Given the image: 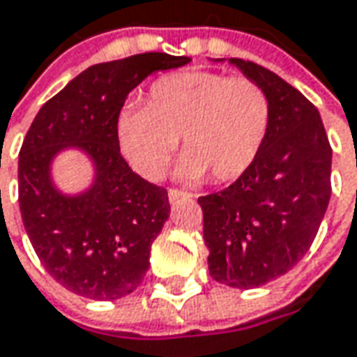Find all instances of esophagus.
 Here are the masks:
<instances>
[{"label":"esophagus","instance_id":"34e87169","mask_svg":"<svg viewBox=\"0 0 357 357\" xmlns=\"http://www.w3.org/2000/svg\"><path fill=\"white\" fill-rule=\"evenodd\" d=\"M167 197H169V202H179V199H191L193 195H191L190 191H181L176 190V188H172V190L167 191Z\"/></svg>","mask_w":357,"mask_h":357}]
</instances>
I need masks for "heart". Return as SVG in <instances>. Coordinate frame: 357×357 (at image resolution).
<instances>
[{"mask_svg": "<svg viewBox=\"0 0 357 357\" xmlns=\"http://www.w3.org/2000/svg\"><path fill=\"white\" fill-rule=\"evenodd\" d=\"M273 105L247 77L183 70L158 79L144 106L128 105L116 118L120 152L140 176L162 178L181 136L179 174L190 181L225 183L255 164L268 136Z\"/></svg>", "mask_w": 357, "mask_h": 357, "instance_id": "b5f03b06", "label": "heart"}]
</instances>
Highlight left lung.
<instances>
[{"label":"left lung","instance_id":"left-lung-1","mask_svg":"<svg viewBox=\"0 0 357 357\" xmlns=\"http://www.w3.org/2000/svg\"><path fill=\"white\" fill-rule=\"evenodd\" d=\"M229 61L266 91L271 128L255 164L197 202L209 275L255 289L289 273L310 249L332 193V148L318 108L301 91L252 61Z\"/></svg>","mask_w":357,"mask_h":357}]
</instances>
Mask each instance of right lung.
Segmentation results:
<instances>
[{
	"mask_svg": "<svg viewBox=\"0 0 357 357\" xmlns=\"http://www.w3.org/2000/svg\"><path fill=\"white\" fill-rule=\"evenodd\" d=\"M185 63L190 56L142 53L93 65L49 98L27 130L17 167L21 219L47 273L79 296L116 301L146 277L169 199L122 158L116 118L142 80ZM65 145L82 147L97 166L95 185L79 198L61 196L48 178Z\"/></svg>",
	"mask_w": 357,
	"mask_h": 357,
	"instance_id": "add662e5",
	"label": "right lung"
}]
</instances>
